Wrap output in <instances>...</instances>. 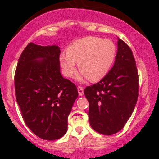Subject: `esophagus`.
I'll return each mask as SVG.
<instances>
[{
  "label": "esophagus",
  "instance_id": "1",
  "mask_svg": "<svg viewBox=\"0 0 159 159\" xmlns=\"http://www.w3.org/2000/svg\"><path fill=\"white\" fill-rule=\"evenodd\" d=\"M78 94L79 96H82L84 94V89L82 87H78Z\"/></svg>",
  "mask_w": 159,
  "mask_h": 159
}]
</instances>
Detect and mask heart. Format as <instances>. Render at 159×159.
I'll return each mask as SVG.
<instances>
[{
    "label": "heart",
    "mask_w": 159,
    "mask_h": 159,
    "mask_svg": "<svg viewBox=\"0 0 159 159\" xmlns=\"http://www.w3.org/2000/svg\"><path fill=\"white\" fill-rule=\"evenodd\" d=\"M116 56V47L111 40L86 37L70 44L67 54L59 56L63 74L70 78L76 72V64L82 72L78 80L89 78L91 81L102 79L109 71Z\"/></svg>",
    "instance_id": "obj_1"
}]
</instances>
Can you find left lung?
<instances>
[{
  "label": "left lung",
  "instance_id": "obj_1",
  "mask_svg": "<svg viewBox=\"0 0 159 159\" xmlns=\"http://www.w3.org/2000/svg\"><path fill=\"white\" fill-rule=\"evenodd\" d=\"M117 44L111 69L99 82L84 91L89 102L90 125L94 131L105 135L124 128L139 95V76L132 51L120 38Z\"/></svg>",
  "mask_w": 159,
  "mask_h": 159
}]
</instances>
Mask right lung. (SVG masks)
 <instances>
[{"mask_svg":"<svg viewBox=\"0 0 159 159\" xmlns=\"http://www.w3.org/2000/svg\"><path fill=\"white\" fill-rule=\"evenodd\" d=\"M57 45L28 44L14 75L16 100L30 131L44 140L61 138L78 96L76 86L60 71Z\"/></svg>","mask_w":159,"mask_h":159,"instance_id":"right-lung-1","label":"right lung"}]
</instances>
